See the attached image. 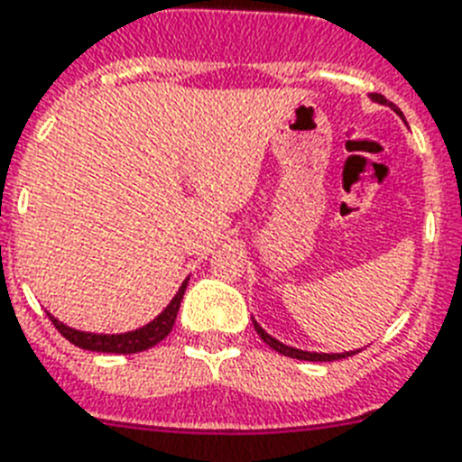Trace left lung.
Here are the masks:
<instances>
[{
  "instance_id": "left-lung-1",
  "label": "left lung",
  "mask_w": 462,
  "mask_h": 462,
  "mask_svg": "<svg viewBox=\"0 0 462 462\" xmlns=\"http://www.w3.org/2000/svg\"><path fill=\"white\" fill-rule=\"evenodd\" d=\"M370 99L380 101V104H384V106H392L396 114H401L399 108L393 106L392 101H387L382 95H377V92H374V95H370ZM254 329H256L258 337H261V339H263L270 348H275L277 354L290 356V358H296V361H339V358H348V356L358 354V351H346V354H310V351H301V348L287 346V344H282V341H277L275 337H270L256 320H254Z\"/></svg>"
}]
</instances>
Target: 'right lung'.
Segmentation results:
<instances>
[{"label":"right lung","instance_id":"right-lung-1","mask_svg":"<svg viewBox=\"0 0 462 462\" xmlns=\"http://www.w3.org/2000/svg\"><path fill=\"white\" fill-rule=\"evenodd\" d=\"M187 290V280L182 282V287L178 290V294L172 296V301L168 303L161 316L153 318L149 325L140 329H133V332H125V335H92V332H80V329H73L69 325L56 320L54 316L51 322L54 328L61 332L70 344L80 348H88V351H101V354H140V351H146V348L156 346L161 339H166L171 335L172 325H175V318H178L180 301L185 296Z\"/></svg>","mask_w":462,"mask_h":462}]
</instances>
